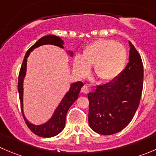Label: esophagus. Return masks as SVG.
Segmentation results:
<instances>
[{
  "mask_svg": "<svg viewBox=\"0 0 156 156\" xmlns=\"http://www.w3.org/2000/svg\"><path fill=\"white\" fill-rule=\"evenodd\" d=\"M81 92L83 93V94H87L88 93V87L87 85H84L82 87H81Z\"/></svg>",
  "mask_w": 156,
  "mask_h": 156,
  "instance_id": "34e87169",
  "label": "esophagus"
}]
</instances>
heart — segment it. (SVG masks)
<instances>
[{
    "mask_svg": "<svg viewBox=\"0 0 156 156\" xmlns=\"http://www.w3.org/2000/svg\"><path fill=\"white\" fill-rule=\"evenodd\" d=\"M127 60V52L123 44L114 40L98 39L86 47L82 56H75L73 67L79 76H85L94 66L100 82H108L122 73Z\"/></svg>",
    "mask_w": 156,
    "mask_h": 156,
    "instance_id": "1",
    "label": "heart"
}]
</instances>
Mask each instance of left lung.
<instances>
[{"label":"left lung","instance_id":"obj_1","mask_svg":"<svg viewBox=\"0 0 156 156\" xmlns=\"http://www.w3.org/2000/svg\"><path fill=\"white\" fill-rule=\"evenodd\" d=\"M129 62L122 73L87 94L88 122L96 133L111 135L131 122L139 106L144 85V66L136 48L129 41Z\"/></svg>","mask_w":156,"mask_h":156}]
</instances>
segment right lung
Masks as SVG:
<instances>
[{
  "mask_svg": "<svg viewBox=\"0 0 156 156\" xmlns=\"http://www.w3.org/2000/svg\"><path fill=\"white\" fill-rule=\"evenodd\" d=\"M51 44L55 46L63 48L64 41L58 36L49 34V35L42 37L39 39L33 46H31L28 51L26 52V56L23 59V64H22L21 69H20V74H19L18 79V92L20 95V103H21V108L23 116L26 122V125L34 133L39 136L42 137H52L56 135L59 134L61 131L64 129L66 125V117L67 112L70 106L75 103V100L78 99L79 93L81 91V88L83 87L84 84L81 81H77L71 84L69 90L66 94L62 100L59 103V106L55 109L53 115L50 119L44 124L39 125H35L31 123L25 117L24 112H23V81H24L25 76L26 75V66H27V58L29 57L30 53L33 51L35 48L42 45ZM69 54L70 56H73V52L69 50Z\"/></svg>",
  "mask_w": 156,
  "mask_h": 156,
  "instance_id": "obj_1",
  "label": "right lung"
}]
</instances>
